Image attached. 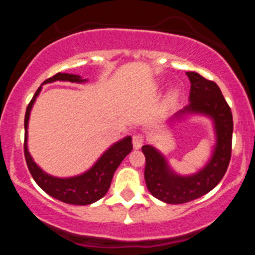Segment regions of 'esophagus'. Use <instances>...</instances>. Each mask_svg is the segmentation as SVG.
<instances>
[{"mask_svg":"<svg viewBox=\"0 0 255 255\" xmlns=\"http://www.w3.org/2000/svg\"><path fill=\"white\" fill-rule=\"evenodd\" d=\"M142 144H144V135L140 133L134 134L133 135V147L135 148V150H137V148L141 147Z\"/></svg>","mask_w":255,"mask_h":255,"instance_id":"34e87169","label":"esophagus"}]
</instances>
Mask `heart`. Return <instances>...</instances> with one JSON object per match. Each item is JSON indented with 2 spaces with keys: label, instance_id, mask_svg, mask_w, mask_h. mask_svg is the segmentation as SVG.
Wrapping results in <instances>:
<instances>
[{
  "label": "heart",
  "instance_id": "obj_1",
  "mask_svg": "<svg viewBox=\"0 0 255 255\" xmlns=\"http://www.w3.org/2000/svg\"><path fill=\"white\" fill-rule=\"evenodd\" d=\"M168 98H169V101L172 102L175 98H176V93H175V92H170V93H169Z\"/></svg>",
  "mask_w": 255,
  "mask_h": 255
}]
</instances>
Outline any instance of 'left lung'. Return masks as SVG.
Returning a JSON list of instances; mask_svg holds the SVG:
<instances>
[{
	"label": "left lung",
	"instance_id": "1",
	"mask_svg": "<svg viewBox=\"0 0 255 255\" xmlns=\"http://www.w3.org/2000/svg\"><path fill=\"white\" fill-rule=\"evenodd\" d=\"M191 81L189 104L170 119L184 115L207 116L212 120L216 145L212 156L203 169L192 175H178L169 166L168 160L151 145L141 147L145 154L146 186L154 198L166 204H184L212 191L221 182L229 165L233 141V114L218 85L195 72H187Z\"/></svg>",
	"mask_w": 255,
	"mask_h": 255
}]
</instances>
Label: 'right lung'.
I'll return each mask as SVG.
<instances>
[{"label": "right lung", "mask_w": 255, "mask_h": 255, "mask_svg": "<svg viewBox=\"0 0 255 255\" xmlns=\"http://www.w3.org/2000/svg\"><path fill=\"white\" fill-rule=\"evenodd\" d=\"M54 81H71V83L81 84L87 81L80 75L68 74V73H57L54 77L46 79L43 84L54 83ZM42 86L36 91L30 104L27 105L25 114V144L24 152L25 159L27 163V168L30 170L32 177L36 183L44 192L48 193L52 198L63 201L66 204L72 205H90L96 203L107 194L109 191L111 180L116 169L121 164L125 157L133 148L131 145V136H126L119 140L114 145H111L107 151L98 158L87 171L72 177H55L52 175L46 174L45 171L34 163L27 148V128L28 120H30L31 109L34 102L40 93Z\"/></svg>", "instance_id": "right-lung-1"}]
</instances>
